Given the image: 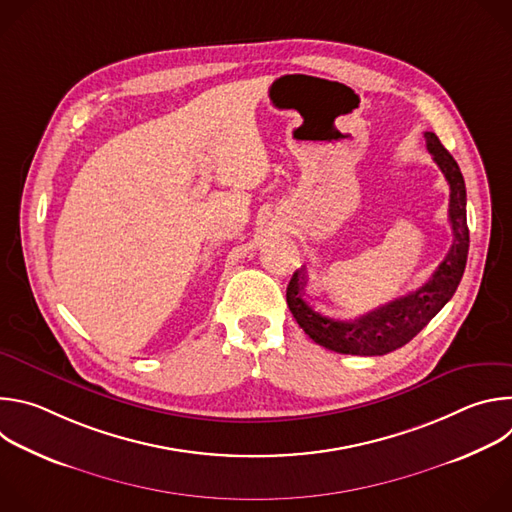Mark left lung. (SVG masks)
Here are the masks:
<instances>
[{"mask_svg":"<svg viewBox=\"0 0 512 512\" xmlns=\"http://www.w3.org/2000/svg\"><path fill=\"white\" fill-rule=\"evenodd\" d=\"M425 143L433 162L440 166L450 184V225L454 243L446 259L419 289L348 322L322 316L306 302V267L298 269L291 275L285 298L289 312L294 314L300 328L316 344L340 354L356 356H381L393 352L417 336L456 294L466 269L470 247V231L466 223V184L456 160L437 139V135L425 131Z\"/></svg>","mask_w":512,"mask_h":512,"instance_id":"8db88e82","label":"left lung"}]
</instances>
